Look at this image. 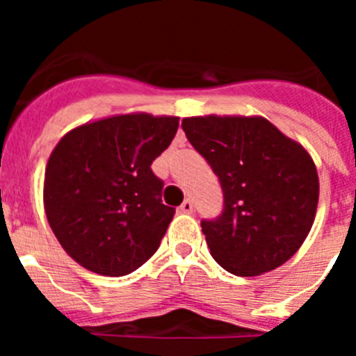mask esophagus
<instances>
[{
    "label": "esophagus",
    "mask_w": 356,
    "mask_h": 356,
    "mask_svg": "<svg viewBox=\"0 0 356 356\" xmlns=\"http://www.w3.org/2000/svg\"><path fill=\"white\" fill-rule=\"evenodd\" d=\"M193 209H194V203H193V200H188V197L180 205V210L184 213H191L193 212Z\"/></svg>",
    "instance_id": "1"
}]
</instances>
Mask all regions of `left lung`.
Here are the masks:
<instances>
[{"label":"left lung","mask_w":356,"mask_h":356,"mask_svg":"<svg viewBox=\"0 0 356 356\" xmlns=\"http://www.w3.org/2000/svg\"><path fill=\"white\" fill-rule=\"evenodd\" d=\"M181 128L222 191L221 213L201 219L213 260L237 276L287 262L312 228L319 200L303 146L264 118H187Z\"/></svg>","instance_id":"left-lung-1"}]
</instances>
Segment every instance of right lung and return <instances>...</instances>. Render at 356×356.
<instances>
[{"label": "right lung", "instance_id": "add662e5", "mask_svg": "<svg viewBox=\"0 0 356 356\" xmlns=\"http://www.w3.org/2000/svg\"><path fill=\"white\" fill-rule=\"evenodd\" d=\"M178 118L128 114L83 124L56 144L44 207L69 257L103 276H124L155 254L175 209L151 163L168 149Z\"/></svg>", "mask_w": 356, "mask_h": 356}]
</instances>
